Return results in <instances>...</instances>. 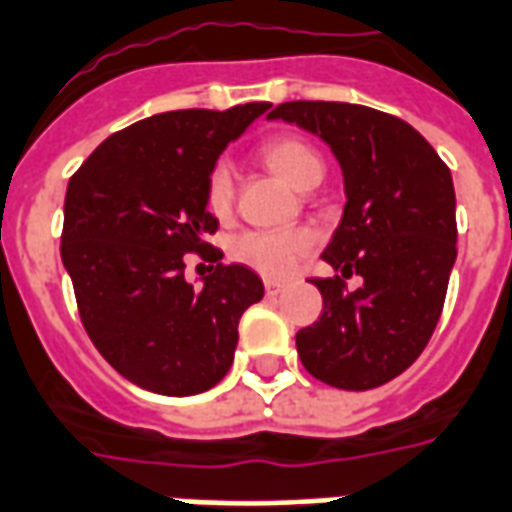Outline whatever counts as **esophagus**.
I'll use <instances>...</instances> for the list:
<instances>
[{"mask_svg": "<svg viewBox=\"0 0 512 512\" xmlns=\"http://www.w3.org/2000/svg\"><path fill=\"white\" fill-rule=\"evenodd\" d=\"M282 290H284L282 282H271V279L265 282V295H279Z\"/></svg>", "mask_w": 512, "mask_h": 512, "instance_id": "obj_1", "label": "esophagus"}]
</instances>
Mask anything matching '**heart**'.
<instances>
[{"mask_svg": "<svg viewBox=\"0 0 512 512\" xmlns=\"http://www.w3.org/2000/svg\"><path fill=\"white\" fill-rule=\"evenodd\" d=\"M260 161L295 190H311L325 177V163L317 147L298 136H273L260 144ZM206 209L225 220L233 209V174L225 163H217L206 179ZM314 244L311 230H244L230 241V257L263 276H287L300 257Z\"/></svg>", "mask_w": 512, "mask_h": 512, "instance_id": "1", "label": "heart"}]
</instances>
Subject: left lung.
Instances as JSON below:
<instances>
[{"mask_svg":"<svg viewBox=\"0 0 512 512\" xmlns=\"http://www.w3.org/2000/svg\"><path fill=\"white\" fill-rule=\"evenodd\" d=\"M317 134L341 163L346 206L322 252L344 278L314 279L322 314L295 335L303 368L365 392L411 368L438 325L456 260V195L432 144L395 115L346 101H284L268 112Z\"/></svg>","mask_w":512,"mask_h":512,"instance_id":"8db88e82","label":"left lung"}]
</instances>
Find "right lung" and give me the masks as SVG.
I'll return each instance as SVG.
<instances>
[{"instance_id": "right-lung-1", "label": "right lung", "mask_w": 512, "mask_h": 512, "mask_svg": "<svg viewBox=\"0 0 512 512\" xmlns=\"http://www.w3.org/2000/svg\"><path fill=\"white\" fill-rule=\"evenodd\" d=\"M268 101L144 117L91 152L66 187L61 260L85 333L131 384L169 397L212 389L233 365L241 314L263 298L247 265L193 288L184 255L217 262L206 179Z\"/></svg>"}]
</instances>
